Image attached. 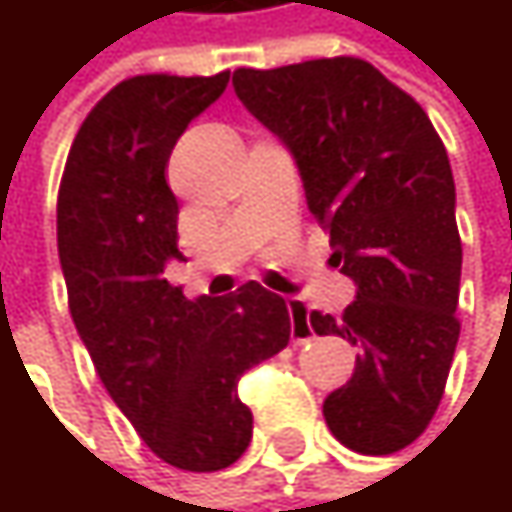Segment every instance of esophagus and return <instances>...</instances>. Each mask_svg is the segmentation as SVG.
Instances as JSON below:
<instances>
[{
  "label": "esophagus",
  "mask_w": 512,
  "mask_h": 512,
  "mask_svg": "<svg viewBox=\"0 0 512 512\" xmlns=\"http://www.w3.org/2000/svg\"><path fill=\"white\" fill-rule=\"evenodd\" d=\"M287 311H290V335L296 344H305L314 338V326H311V308L299 299L287 302Z\"/></svg>",
  "instance_id": "34e87169"
}]
</instances>
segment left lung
<instances>
[{
    "label": "left lung",
    "instance_id": "left-lung-1",
    "mask_svg": "<svg viewBox=\"0 0 512 512\" xmlns=\"http://www.w3.org/2000/svg\"><path fill=\"white\" fill-rule=\"evenodd\" d=\"M234 91L296 156L332 260L356 281L317 335L358 347L356 373L323 415L335 439L382 457L433 421L460 341L462 243L448 151L421 103L353 55L234 70Z\"/></svg>",
    "mask_w": 512,
    "mask_h": 512
}]
</instances>
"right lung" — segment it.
Wrapping results in <instances>:
<instances>
[{
    "label": "right lung",
    "mask_w": 512,
    "mask_h": 512,
    "mask_svg": "<svg viewBox=\"0 0 512 512\" xmlns=\"http://www.w3.org/2000/svg\"><path fill=\"white\" fill-rule=\"evenodd\" d=\"M216 76L142 73L82 121L58 186V257L76 332L109 397L159 460L219 471L252 442L237 385L290 341L287 302L257 281L186 299L162 278L177 252L168 156L228 85Z\"/></svg>",
    "instance_id": "add662e5"
}]
</instances>
